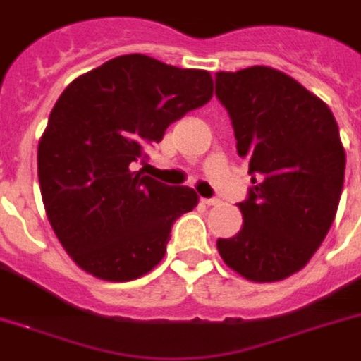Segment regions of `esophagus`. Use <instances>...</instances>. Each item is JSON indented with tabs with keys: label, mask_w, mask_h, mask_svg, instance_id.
I'll use <instances>...</instances> for the list:
<instances>
[{
	"label": "esophagus",
	"mask_w": 361,
	"mask_h": 361,
	"mask_svg": "<svg viewBox=\"0 0 361 361\" xmlns=\"http://www.w3.org/2000/svg\"><path fill=\"white\" fill-rule=\"evenodd\" d=\"M202 201V204H206V206H215V204H219V199H215V197H212V199H201Z\"/></svg>",
	"instance_id": "obj_1"
}]
</instances>
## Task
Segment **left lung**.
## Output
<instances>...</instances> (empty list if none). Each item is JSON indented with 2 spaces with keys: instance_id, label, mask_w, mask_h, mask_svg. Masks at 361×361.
<instances>
[{
  "instance_id": "1",
  "label": "left lung",
  "mask_w": 361,
  "mask_h": 361,
  "mask_svg": "<svg viewBox=\"0 0 361 361\" xmlns=\"http://www.w3.org/2000/svg\"><path fill=\"white\" fill-rule=\"evenodd\" d=\"M215 97L252 175L243 228L217 250L246 279L279 281L309 263L336 217L345 177L338 124L325 102L272 67L221 71Z\"/></svg>"
}]
</instances>
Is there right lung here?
<instances>
[{"label":"right lung","instance_id":"right-lung-1","mask_svg":"<svg viewBox=\"0 0 361 361\" xmlns=\"http://www.w3.org/2000/svg\"><path fill=\"white\" fill-rule=\"evenodd\" d=\"M214 94L208 71L126 54L73 80L38 146L47 219L80 269L131 281L162 261L171 226L199 197L135 171L146 149Z\"/></svg>","mask_w":361,"mask_h":361}]
</instances>
